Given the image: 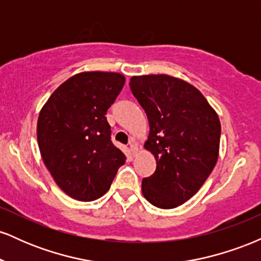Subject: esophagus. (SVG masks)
Wrapping results in <instances>:
<instances>
[{"label":"esophagus","instance_id":"1","mask_svg":"<svg viewBox=\"0 0 261 261\" xmlns=\"http://www.w3.org/2000/svg\"><path fill=\"white\" fill-rule=\"evenodd\" d=\"M130 149H131V152H133L134 154L137 153V151H139V147H137V143H136V141H135V140H131Z\"/></svg>","mask_w":261,"mask_h":261}]
</instances>
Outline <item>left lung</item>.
<instances>
[{"label": "left lung", "mask_w": 261, "mask_h": 261, "mask_svg": "<svg viewBox=\"0 0 261 261\" xmlns=\"http://www.w3.org/2000/svg\"><path fill=\"white\" fill-rule=\"evenodd\" d=\"M130 88L149 122L145 148L155 172L142 180V194L155 207L174 208L202 187L216 166L221 122L202 93L168 74L130 79Z\"/></svg>", "instance_id": "obj_1"}]
</instances>
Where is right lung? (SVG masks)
<instances>
[{
  "label": "right lung",
  "instance_id": "right-lung-1",
  "mask_svg": "<svg viewBox=\"0 0 261 261\" xmlns=\"http://www.w3.org/2000/svg\"><path fill=\"white\" fill-rule=\"evenodd\" d=\"M124 85L121 73H77L54 91L39 113L41 158L59 188L74 200L103 196L126 161L110 140L106 116Z\"/></svg>",
  "mask_w": 261,
  "mask_h": 261
}]
</instances>
